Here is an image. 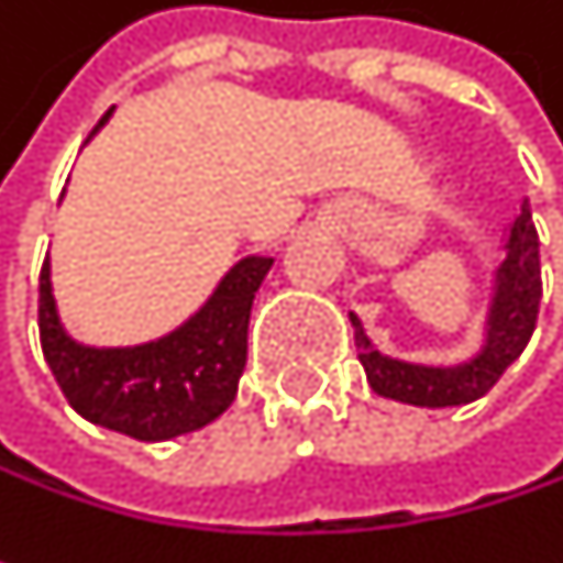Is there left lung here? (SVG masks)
<instances>
[{
	"instance_id": "8db88e82",
	"label": "left lung",
	"mask_w": 563,
	"mask_h": 563,
	"mask_svg": "<svg viewBox=\"0 0 563 563\" xmlns=\"http://www.w3.org/2000/svg\"><path fill=\"white\" fill-rule=\"evenodd\" d=\"M489 306L483 322V345L476 355L456 365H417L382 355L362 319L349 312L355 329L358 362L372 391L413 407H460L473 404L489 391L508 365L525 352L541 302V261H538V231L531 221V205L525 201L518 218L506 231V257L489 274Z\"/></svg>"
}]
</instances>
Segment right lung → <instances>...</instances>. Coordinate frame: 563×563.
Wrapping results in <instances>:
<instances>
[{"mask_svg": "<svg viewBox=\"0 0 563 563\" xmlns=\"http://www.w3.org/2000/svg\"><path fill=\"white\" fill-rule=\"evenodd\" d=\"M110 117L113 107L90 136ZM271 267L274 257L261 254L238 261L181 325L153 342L84 345L60 322L52 261L45 257L38 283L42 352L67 404L84 420L143 443L172 440L218 420L244 375L251 306Z\"/></svg>", "mask_w": 563, "mask_h": 563, "instance_id": "right-lung-1", "label": "right lung"}]
</instances>
